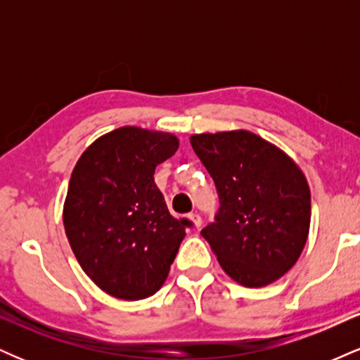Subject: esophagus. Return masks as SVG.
Segmentation results:
<instances>
[{
    "mask_svg": "<svg viewBox=\"0 0 360 360\" xmlns=\"http://www.w3.org/2000/svg\"><path fill=\"white\" fill-rule=\"evenodd\" d=\"M188 218L193 221V225L196 226V229H200L201 223H203V220H201V217H200V214H198V213H191Z\"/></svg>",
    "mask_w": 360,
    "mask_h": 360,
    "instance_id": "34e87169",
    "label": "esophagus"
}]
</instances>
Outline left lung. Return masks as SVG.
<instances>
[{"instance_id": "obj_1", "label": "left lung", "mask_w": 360, "mask_h": 360, "mask_svg": "<svg viewBox=\"0 0 360 360\" xmlns=\"http://www.w3.org/2000/svg\"><path fill=\"white\" fill-rule=\"evenodd\" d=\"M189 142L220 198L214 221L201 235L221 269L245 288L278 281L308 238L307 177L291 157L252 131L191 135Z\"/></svg>"}]
</instances>
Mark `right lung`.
<instances>
[{
	"mask_svg": "<svg viewBox=\"0 0 360 360\" xmlns=\"http://www.w3.org/2000/svg\"><path fill=\"white\" fill-rule=\"evenodd\" d=\"M166 131L122 127L82 152L69 181L64 229L82 271L115 298L152 296L191 221L169 213L154 172L176 154Z\"/></svg>",
	"mask_w": 360,
	"mask_h": 360,
	"instance_id": "right-lung-1",
	"label": "right lung"
}]
</instances>
